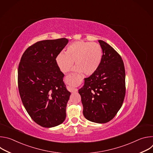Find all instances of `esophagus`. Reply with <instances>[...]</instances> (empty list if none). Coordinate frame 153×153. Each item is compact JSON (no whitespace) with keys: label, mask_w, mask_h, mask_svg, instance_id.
I'll use <instances>...</instances> for the list:
<instances>
[{"label":"esophagus","mask_w":153,"mask_h":153,"mask_svg":"<svg viewBox=\"0 0 153 153\" xmlns=\"http://www.w3.org/2000/svg\"><path fill=\"white\" fill-rule=\"evenodd\" d=\"M74 76L73 74H70V75L67 76L66 77V78H65V81H66V82L68 83H70L72 82L73 80L74 79ZM68 90L71 93H76V92L77 91V88H73V87H71V86L69 87Z\"/></svg>","instance_id":"obj_1"}]
</instances>
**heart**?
<instances>
[{"mask_svg":"<svg viewBox=\"0 0 153 153\" xmlns=\"http://www.w3.org/2000/svg\"><path fill=\"white\" fill-rule=\"evenodd\" d=\"M103 55L99 43L85 41L74 42L67 48L65 53H60L56 58L60 70L67 73L71 68L74 61L76 66L74 70L91 75L98 69Z\"/></svg>","mask_w":153,"mask_h":153,"instance_id":"b5f03b06","label":"heart"}]
</instances>
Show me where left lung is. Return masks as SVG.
Wrapping results in <instances>:
<instances>
[{
  "label": "left lung",
  "mask_w": 153,
  "mask_h": 153,
  "mask_svg": "<svg viewBox=\"0 0 153 153\" xmlns=\"http://www.w3.org/2000/svg\"><path fill=\"white\" fill-rule=\"evenodd\" d=\"M103 55L96 71L85 79L79 90L84 117L104 123L112 120L120 109L125 95V71L120 56L110 45L99 40Z\"/></svg>",
  "instance_id": "left-lung-1"
}]
</instances>
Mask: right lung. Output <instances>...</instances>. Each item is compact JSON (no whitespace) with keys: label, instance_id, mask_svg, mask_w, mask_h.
I'll return each mask as SVG.
<instances>
[{"label":"right lung","instance_id":"right-lung-1","mask_svg":"<svg viewBox=\"0 0 153 153\" xmlns=\"http://www.w3.org/2000/svg\"><path fill=\"white\" fill-rule=\"evenodd\" d=\"M68 43L66 38L37 42L25 50L19 65L21 100L31 119L45 128L56 126L66 118L71 93L56 58Z\"/></svg>","mask_w":153,"mask_h":153}]
</instances>
